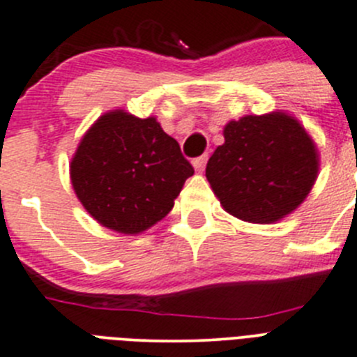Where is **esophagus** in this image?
Here are the masks:
<instances>
[{
    "mask_svg": "<svg viewBox=\"0 0 357 357\" xmlns=\"http://www.w3.org/2000/svg\"><path fill=\"white\" fill-rule=\"evenodd\" d=\"M192 164H193V167H195L197 172H202L204 167H206V164H207V155H202V157L193 158Z\"/></svg>",
    "mask_w": 357,
    "mask_h": 357,
    "instance_id": "obj_1",
    "label": "esophagus"
}]
</instances>
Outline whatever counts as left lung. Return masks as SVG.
I'll use <instances>...</instances> for the list:
<instances>
[{"label":"left lung","mask_w":357,"mask_h":357,"mask_svg":"<svg viewBox=\"0 0 357 357\" xmlns=\"http://www.w3.org/2000/svg\"><path fill=\"white\" fill-rule=\"evenodd\" d=\"M206 178L221 206L249 223H274L293 213L316 183L312 137L286 113L245 115L223 129Z\"/></svg>","instance_id":"left-lung-1"}]
</instances>
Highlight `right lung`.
Instances as JSON below:
<instances>
[{"instance_id":"obj_1","label":"right lung","mask_w":357,"mask_h":357,"mask_svg":"<svg viewBox=\"0 0 357 357\" xmlns=\"http://www.w3.org/2000/svg\"><path fill=\"white\" fill-rule=\"evenodd\" d=\"M69 174L86 213L109 230L132 235L167 216L193 167L155 116L113 109L82 137Z\"/></svg>"}]
</instances>
